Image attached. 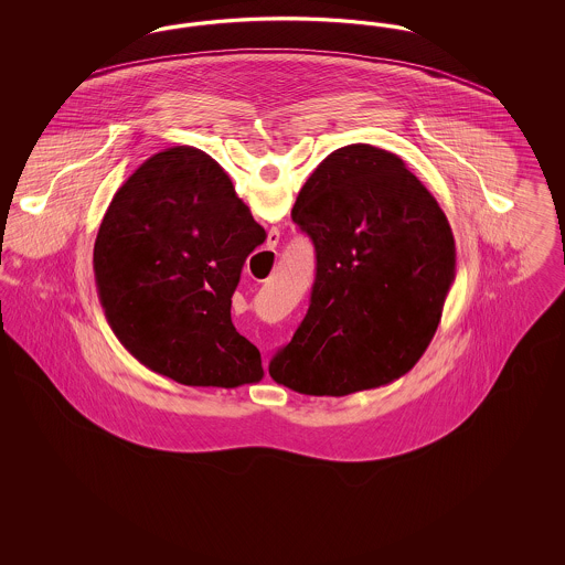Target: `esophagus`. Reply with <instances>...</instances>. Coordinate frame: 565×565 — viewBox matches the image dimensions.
I'll return each instance as SVG.
<instances>
[{"mask_svg":"<svg viewBox=\"0 0 565 565\" xmlns=\"http://www.w3.org/2000/svg\"><path fill=\"white\" fill-rule=\"evenodd\" d=\"M277 242H279V235H277V231H270L269 239H267V252H263L260 256H263V258H267V256H269V249H273V247L277 245Z\"/></svg>","mask_w":565,"mask_h":565,"instance_id":"obj_1","label":"esophagus"}]
</instances>
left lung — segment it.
Wrapping results in <instances>:
<instances>
[{
  "label": "left lung",
  "instance_id": "left-lung-1",
  "mask_svg": "<svg viewBox=\"0 0 565 565\" xmlns=\"http://www.w3.org/2000/svg\"><path fill=\"white\" fill-rule=\"evenodd\" d=\"M316 281L269 375L307 396H348L408 373L456 279L447 215L403 159L371 143L328 154L296 196Z\"/></svg>",
  "mask_w": 565,
  "mask_h": 565
}]
</instances>
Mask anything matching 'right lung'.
<instances>
[{
  "label": "right lung",
  "instance_id": "1",
  "mask_svg": "<svg viewBox=\"0 0 565 565\" xmlns=\"http://www.w3.org/2000/svg\"><path fill=\"white\" fill-rule=\"evenodd\" d=\"M265 239L210 154L178 146L150 157L114 194L95 242L109 328L143 366L182 385L258 383L260 351L233 326L231 298Z\"/></svg>",
  "mask_w": 565,
  "mask_h": 565
}]
</instances>
